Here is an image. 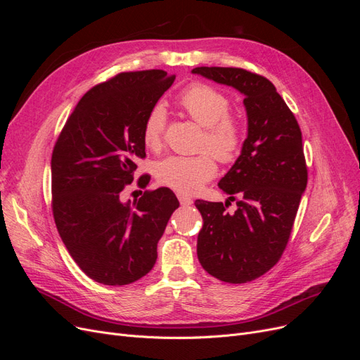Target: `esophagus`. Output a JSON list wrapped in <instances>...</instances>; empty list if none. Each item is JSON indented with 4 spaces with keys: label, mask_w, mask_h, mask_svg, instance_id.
Masks as SVG:
<instances>
[{
    "label": "esophagus",
    "mask_w": 360,
    "mask_h": 360,
    "mask_svg": "<svg viewBox=\"0 0 360 360\" xmlns=\"http://www.w3.org/2000/svg\"><path fill=\"white\" fill-rule=\"evenodd\" d=\"M177 198H179V201H180L181 205H191V204L193 202L191 197H188V195H183V193H179Z\"/></svg>",
    "instance_id": "1"
}]
</instances>
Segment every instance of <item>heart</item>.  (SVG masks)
Instances as JSON below:
<instances>
[{
    "mask_svg": "<svg viewBox=\"0 0 360 360\" xmlns=\"http://www.w3.org/2000/svg\"><path fill=\"white\" fill-rule=\"evenodd\" d=\"M180 105L191 118L205 127L198 156H168L156 163V179L163 186L183 195L197 193L217 172L213 155L221 162H233L242 148V127L230 115V99L225 93L205 84H193L180 96ZM167 126V111L162 105L150 110L143 126L144 146L162 147Z\"/></svg>",
    "mask_w": 360,
    "mask_h": 360,
    "instance_id": "b5f03b06",
    "label": "heart"
}]
</instances>
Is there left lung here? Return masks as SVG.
Returning <instances> with one entry per match:
<instances>
[{"label":"left lung","instance_id":"8db88e82","mask_svg":"<svg viewBox=\"0 0 360 360\" xmlns=\"http://www.w3.org/2000/svg\"><path fill=\"white\" fill-rule=\"evenodd\" d=\"M192 73L240 91L248 115L242 153L219 181L228 201L197 200L202 216L197 254L202 269L230 284H245L274 267L288 243L302 193L307 189L302 132L275 85L237 68H195Z\"/></svg>","mask_w":360,"mask_h":360}]
</instances>
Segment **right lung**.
I'll use <instances>...</instances> for the list:
<instances>
[{"instance_id": "obj_1", "label": "right lung", "mask_w": 360, "mask_h": 360, "mask_svg": "<svg viewBox=\"0 0 360 360\" xmlns=\"http://www.w3.org/2000/svg\"><path fill=\"white\" fill-rule=\"evenodd\" d=\"M176 76L123 72L84 94L52 151V213L63 243L86 276L105 285L132 284L153 269L158 242L180 205L168 188L134 202L122 192L146 158V117ZM148 176H141L146 188Z\"/></svg>"}]
</instances>
